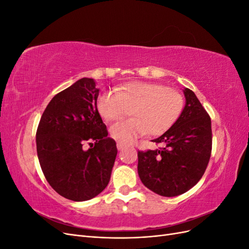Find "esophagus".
Returning a JSON list of instances; mask_svg holds the SVG:
<instances>
[{
  "mask_svg": "<svg viewBox=\"0 0 249 249\" xmlns=\"http://www.w3.org/2000/svg\"><path fill=\"white\" fill-rule=\"evenodd\" d=\"M124 143H120V142H117V149L118 150H122V149H124Z\"/></svg>",
  "mask_w": 249,
  "mask_h": 249,
  "instance_id": "obj_1",
  "label": "esophagus"
}]
</instances>
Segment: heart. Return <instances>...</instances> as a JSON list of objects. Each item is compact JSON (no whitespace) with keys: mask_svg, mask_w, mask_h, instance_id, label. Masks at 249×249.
<instances>
[{"mask_svg":"<svg viewBox=\"0 0 249 249\" xmlns=\"http://www.w3.org/2000/svg\"><path fill=\"white\" fill-rule=\"evenodd\" d=\"M96 108L107 122H116L130 113L133 118L113 124L110 136L130 143L149 134L160 136L173 126L184 109V96L178 89L149 82H130L106 90L97 97Z\"/></svg>","mask_w":249,"mask_h":249,"instance_id":"1","label":"heart"}]
</instances>
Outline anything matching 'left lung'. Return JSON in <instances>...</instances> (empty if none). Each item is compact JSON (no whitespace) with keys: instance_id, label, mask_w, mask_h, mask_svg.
Returning <instances> with one entry per match:
<instances>
[{"instance_id":"1","label":"left lung","mask_w":249,"mask_h":249,"mask_svg":"<svg viewBox=\"0 0 249 249\" xmlns=\"http://www.w3.org/2000/svg\"><path fill=\"white\" fill-rule=\"evenodd\" d=\"M186 99L178 122L153 142L164 146L138 152V175L145 187L161 196H178L190 190L205 173L212 152L211 118L195 93Z\"/></svg>"}]
</instances>
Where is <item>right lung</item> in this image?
<instances>
[{
	"label": "right lung",
	"instance_id": "obj_1",
	"mask_svg": "<svg viewBox=\"0 0 249 249\" xmlns=\"http://www.w3.org/2000/svg\"><path fill=\"white\" fill-rule=\"evenodd\" d=\"M99 91L93 79H80L53 97L37 127L43 175L58 194L73 201L91 199L107 187L117 155L96 108Z\"/></svg>",
	"mask_w": 249,
	"mask_h": 249
}]
</instances>
